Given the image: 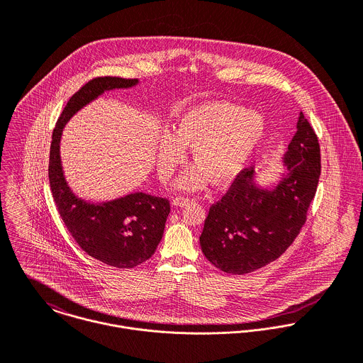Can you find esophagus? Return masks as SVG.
Masks as SVG:
<instances>
[{
    "mask_svg": "<svg viewBox=\"0 0 363 363\" xmlns=\"http://www.w3.org/2000/svg\"><path fill=\"white\" fill-rule=\"evenodd\" d=\"M189 203H190V199H184V197H174L172 200V204L174 207H186Z\"/></svg>",
    "mask_w": 363,
    "mask_h": 363,
    "instance_id": "34e87169",
    "label": "esophagus"
}]
</instances>
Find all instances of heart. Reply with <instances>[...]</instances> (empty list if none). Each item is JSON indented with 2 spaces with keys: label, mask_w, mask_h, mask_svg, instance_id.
<instances>
[{
  "label": "heart",
  "mask_w": 363,
  "mask_h": 363,
  "mask_svg": "<svg viewBox=\"0 0 363 363\" xmlns=\"http://www.w3.org/2000/svg\"><path fill=\"white\" fill-rule=\"evenodd\" d=\"M265 133L262 117L230 102H206L184 113L173 134H163L157 151V170L166 180L191 148L196 164L176 182L180 190L203 189L232 182L259 148Z\"/></svg>",
  "instance_id": "heart-1"
}]
</instances>
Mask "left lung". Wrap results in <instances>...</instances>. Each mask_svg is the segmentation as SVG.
Listing matches in <instances>:
<instances>
[{
	"label": "left lung",
	"instance_id": "left-lung-1",
	"mask_svg": "<svg viewBox=\"0 0 363 363\" xmlns=\"http://www.w3.org/2000/svg\"><path fill=\"white\" fill-rule=\"evenodd\" d=\"M282 164L285 170L269 186L259 184L253 169L242 170L209 208L200 245L220 271L243 275L269 264L305 225L320 177V145L302 111Z\"/></svg>",
	"mask_w": 363,
	"mask_h": 363
}]
</instances>
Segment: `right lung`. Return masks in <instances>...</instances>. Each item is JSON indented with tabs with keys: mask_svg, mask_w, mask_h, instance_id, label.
Returning a JSON list of instances; mask_svg holds the SVG:
<instances>
[{
	"mask_svg": "<svg viewBox=\"0 0 363 363\" xmlns=\"http://www.w3.org/2000/svg\"><path fill=\"white\" fill-rule=\"evenodd\" d=\"M138 82V79L99 77L85 84L71 96L58 117L50 147L49 180L61 219L85 253L116 268H134L152 257L170 212L169 200L143 191L99 204L79 199L65 180L60 141L65 124L82 107L107 91L133 88Z\"/></svg>",
	"mask_w": 363,
	"mask_h": 363,
	"instance_id": "add662e5",
	"label": "right lung"
}]
</instances>
